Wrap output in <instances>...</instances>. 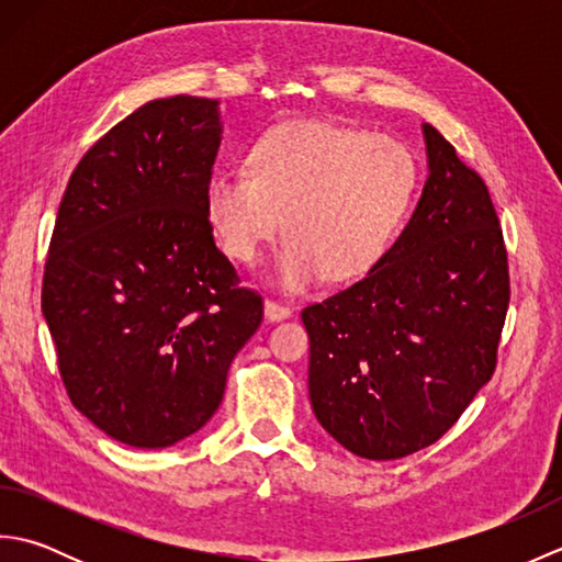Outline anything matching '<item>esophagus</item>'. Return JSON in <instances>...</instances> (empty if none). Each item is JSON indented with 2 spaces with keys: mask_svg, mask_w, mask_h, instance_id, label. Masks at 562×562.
I'll return each mask as SVG.
<instances>
[{
  "mask_svg": "<svg viewBox=\"0 0 562 562\" xmlns=\"http://www.w3.org/2000/svg\"><path fill=\"white\" fill-rule=\"evenodd\" d=\"M290 306H284L274 300H266V318L268 321H282V318H290Z\"/></svg>",
  "mask_w": 562,
  "mask_h": 562,
  "instance_id": "34e87169",
  "label": "esophagus"
}]
</instances>
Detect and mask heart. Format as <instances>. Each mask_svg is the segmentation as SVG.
Wrapping results in <instances>:
<instances>
[{"label": "heart", "mask_w": 562, "mask_h": 562, "mask_svg": "<svg viewBox=\"0 0 562 562\" xmlns=\"http://www.w3.org/2000/svg\"><path fill=\"white\" fill-rule=\"evenodd\" d=\"M417 188L411 149L391 137L324 121H288L248 147L241 171L205 186V217L236 262H254L280 229L282 290L326 278L355 282L379 268L408 217Z\"/></svg>", "instance_id": "heart-1"}]
</instances>
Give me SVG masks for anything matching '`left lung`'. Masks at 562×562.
Segmentation results:
<instances>
[{
  "label": "left lung",
  "mask_w": 562,
  "mask_h": 562,
  "mask_svg": "<svg viewBox=\"0 0 562 562\" xmlns=\"http://www.w3.org/2000/svg\"><path fill=\"white\" fill-rule=\"evenodd\" d=\"M427 181L379 268L306 306L308 398L348 451L391 461L432 445L495 372L509 304L503 229L483 178L423 125Z\"/></svg>",
  "instance_id": "left-lung-1"
}]
</instances>
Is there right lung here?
<instances>
[{
  "label": "right lung",
  "instance_id": "1",
  "mask_svg": "<svg viewBox=\"0 0 562 562\" xmlns=\"http://www.w3.org/2000/svg\"><path fill=\"white\" fill-rule=\"evenodd\" d=\"M220 142V101H149L83 154L59 202L41 296L59 374L81 415L137 449L207 425L262 321L205 217Z\"/></svg>",
  "mask_w": 562,
  "mask_h": 562
}]
</instances>
